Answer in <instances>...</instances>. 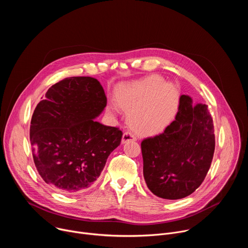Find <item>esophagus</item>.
I'll return each mask as SVG.
<instances>
[{
    "label": "esophagus",
    "mask_w": 248,
    "mask_h": 248,
    "mask_svg": "<svg viewBox=\"0 0 248 248\" xmlns=\"http://www.w3.org/2000/svg\"><path fill=\"white\" fill-rule=\"evenodd\" d=\"M135 140H136V137L133 133H131L130 131H125L123 135L122 142L125 143V142H128V141H135Z\"/></svg>",
    "instance_id": "obj_1"
}]
</instances>
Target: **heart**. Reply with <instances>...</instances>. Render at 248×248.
Returning <instances> with one entry per match:
<instances>
[{"label": "heart", "instance_id": "b5f03b06", "mask_svg": "<svg viewBox=\"0 0 248 248\" xmlns=\"http://www.w3.org/2000/svg\"><path fill=\"white\" fill-rule=\"evenodd\" d=\"M179 94L175 87L157 75L120 86L115 101L128 113L129 125L139 133L153 134L172 120Z\"/></svg>", "mask_w": 248, "mask_h": 248}]
</instances>
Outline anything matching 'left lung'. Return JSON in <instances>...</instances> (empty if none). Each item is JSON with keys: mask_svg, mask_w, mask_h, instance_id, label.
Here are the masks:
<instances>
[{"mask_svg": "<svg viewBox=\"0 0 248 248\" xmlns=\"http://www.w3.org/2000/svg\"><path fill=\"white\" fill-rule=\"evenodd\" d=\"M148 188L164 199L190 195L203 183L215 151L214 124L208 106L182 95L178 114L165 130L141 142Z\"/></svg>", "mask_w": 248, "mask_h": 248, "instance_id": "1", "label": "left lung"}]
</instances>
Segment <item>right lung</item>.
<instances>
[{
  "instance_id": "right-lung-1",
  "label": "right lung",
  "mask_w": 248,
  "mask_h": 248,
  "mask_svg": "<svg viewBox=\"0 0 248 248\" xmlns=\"http://www.w3.org/2000/svg\"><path fill=\"white\" fill-rule=\"evenodd\" d=\"M42 98L30 123L35 167L59 191L73 194L88 189L123 136L120 128L94 120L107 105L102 85L90 77L66 78Z\"/></svg>"
}]
</instances>
